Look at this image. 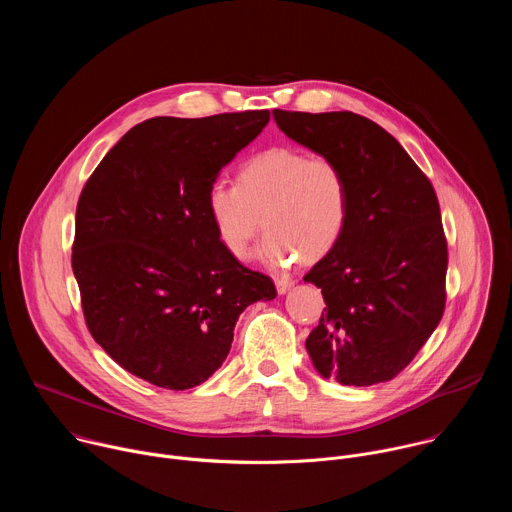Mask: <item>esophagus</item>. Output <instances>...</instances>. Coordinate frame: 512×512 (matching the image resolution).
Wrapping results in <instances>:
<instances>
[{
    "mask_svg": "<svg viewBox=\"0 0 512 512\" xmlns=\"http://www.w3.org/2000/svg\"><path fill=\"white\" fill-rule=\"evenodd\" d=\"M291 285H294V281H291L289 277H279L277 281H275V287H277V294H287V291H289V287Z\"/></svg>",
    "mask_w": 512,
    "mask_h": 512,
    "instance_id": "obj_1",
    "label": "esophagus"
}]
</instances>
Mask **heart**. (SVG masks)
I'll return each mask as SVG.
<instances>
[{
    "mask_svg": "<svg viewBox=\"0 0 512 512\" xmlns=\"http://www.w3.org/2000/svg\"><path fill=\"white\" fill-rule=\"evenodd\" d=\"M241 184L216 178L206 192V210L221 245L235 257L249 255L261 227L267 235L257 257L283 269L318 261L340 241L350 204L344 168L330 156L298 148H269L241 168Z\"/></svg>",
    "mask_w": 512,
    "mask_h": 512,
    "instance_id": "b5f03b06",
    "label": "heart"
}]
</instances>
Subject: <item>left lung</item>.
I'll use <instances>...</instances> for the list:
<instances>
[{"label": "left lung", "instance_id": "1", "mask_svg": "<svg viewBox=\"0 0 512 512\" xmlns=\"http://www.w3.org/2000/svg\"><path fill=\"white\" fill-rule=\"evenodd\" d=\"M277 127L346 172L350 204L336 247L304 277L326 308L306 350L340 385L391 381L446 308L448 245L431 182L375 121L350 113L273 109Z\"/></svg>", "mask_w": 512, "mask_h": 512}]
</instances>
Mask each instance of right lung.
I'll return each mask as SVG.
<instances>
[{
  "instance_id": "add662e5",
  "label": "right lung",
  "mask_w": 512,
  "mask_h": 512,
  "mask_svg": "<svg viewBox=\"0 0 512 512\" xmlns=\"http://www.w3.org/2000/svg\"><path fill=\"white\" fill-rule=\"evenodd\" d=\"M267 123L269 111L148 119L85 184L72 271L93 338L127 373L172 391L204 383L243 310L277 296L221 245L206 210L208 186Z\"/></svg>"
}]
</instances>
